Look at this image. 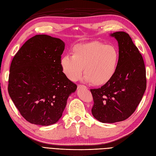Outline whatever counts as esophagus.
Instances as JSON below:
<instances>
[{
  "mask_svg": "<svg viewBox=\"0 0 156 156\" xmlns=\"http://www.w3.org/2000/svg\"><path fill=\"white\" fill-rule=\"evenodd\" d=\"M87 88V87L84 85H83V84H78V88Z\"/></svg>",
  "mask_w": 156,
  "mask_h": 156,
  "instance_id": "34e87169",
  "label": "esophagus"
}]
</instances>
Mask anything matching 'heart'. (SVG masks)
<instances>
[{
    "mask_svg": "<svg viewBox=\"0 0 156 156\" xmlns=\"http://www.w3.org/2000/svg\"><path fill=\"white\" fill-rule=\"evenodd\" d=\"M72 53L62 56L60 65L72 81L81 78L84 68L86 81L95 85L104 84L114 76L119 63V52L115 47L99 41L75 45Z\"/></svg>",
    "mask_w": 156,
    "mask_h": 156,
    "instance_id": "b5f03b06",
    "label": "heart"
}]
</instances>
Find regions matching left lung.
Returning a JSON list of instances; mask_svg holds the SVG:
<instances>
[{
  "mask_svg": "<svg viewBox=\"0 0 156 156\" xmlns=\"http://www.w3.org/2000/svg\"><path fill=\"white\" fill-rule=\"evenodd\" d=\"M120 59L116 72L101 88L90 89L94 117L103 123L125 120L133 114L146 88V69L143 56L131 37L125 32H116Z\"/></svg>",
  "mask_w": 156,
  "mask_h": 156,
  "instance_id": "left-lung-1",
  "label": "left lung"
}]
</instances>
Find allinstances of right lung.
Returning <instances> with one entry per match:
<instances>
[{"mask_svg": "<svg viewBox=\"0 0 156 156\" xmlns=\"http://www.w3.org/2000/svg\"><path fill=\"white\" fill-rule=\"evenodd\" d=\"M63 41L45 34L28 40L14 56L8 79V93L21 116L29 122L49 126L62 115L77 85L60 65Z\"/></svg>", "mask_w": 156, "mask_h": 156, "instance_id": "1", "label": "right lung"}]
</instances>
